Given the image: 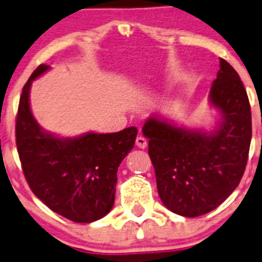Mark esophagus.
<instances>
[{
    "instance_id": "1",
    "label": "esophagus",
    "mask_w": 262,
    "mask_h": 262,
    "mask_svg": "<svg viewBox=\"0 0 262 262\" xmlns=\"http://www.w3.org/2000/svg\"><path fill=\"white\" fill-rule=\"evenodd\" d=\"M136 145H137L140 149H145V147L147 146V141L145 137H141V136H138L137 138H136Z\"/></svg>"
}]
</instances>
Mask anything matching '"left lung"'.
Listing matches in <instances>:
<instances>
[{"instance_id":"left-lung-1","label":"left lung","mask_w":262,"mask_h":262,"mask_svg":"<svg viewBox=\"0 0 262 262\" xmlns=\"http://www.w3.org/2000/svg\"><path fill=\"white\" fill-rule=\"evenodd\" d=\"M219 62L208 96L222 116L215 132L179 128L156 116L142 128L159 198L170 211L186 217L220 206L237 187L247 166L251 105L237 72L224 59Z\"/></svg>"}]
</instances>
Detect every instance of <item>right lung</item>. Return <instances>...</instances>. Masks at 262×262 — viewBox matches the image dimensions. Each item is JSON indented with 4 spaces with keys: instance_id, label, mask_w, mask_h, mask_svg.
Instances as JSON below:
<instances>
[{
    "instance_id": "obj_1",
    "label": "right lung",
    "mask_w": 262,
    "mask_h": 262,
    "mask_svg": "<svg viewBox=\"0 0 262 262\" xmlns=\"http://www.w3.org/2000/svg\"><path fill=\"white\" fill-rule=\"evenodd\" d=\"M40 64L22 90L15 142L31 191L54 212L75 223H92L112 210L117 169L133 149L137 128L117 133H85L59 138L43 130L29 103L33 80L47 71Z\"/></svg>"
}]
</instances>
